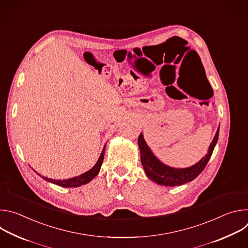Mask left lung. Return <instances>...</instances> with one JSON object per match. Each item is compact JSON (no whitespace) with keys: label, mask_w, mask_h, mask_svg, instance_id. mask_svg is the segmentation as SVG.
<instances>
[{"label":"left lung","mask_w":248,"mask_h":248,"mask_svg":"<svg viewBox=\"0 0 248 248\" xmlns=\"http://www.w3.org/2000/svg\"><path fill=\"white\" fill-rule=\"evenodd\" d=\"M219 128L215 134V137L212 140L209 146L208 153L195 165L185 168V169H174L163 164L156 156L152 153L143 138V134L140 133L138 137V146L140 149V159L144 170L148 178L158 185L165 186H182L186 183L193 181L196 176L204 170L208 161L211 158L212 153L217 144L219 138Z\"/></svg>","instance_id":"obj_1"}]
</instances>
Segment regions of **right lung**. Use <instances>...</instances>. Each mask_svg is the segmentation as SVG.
<instances>
[{
  "label": "right lung",
  "instance_id": "1",
  "mask_svg": "<svg viewBox=\"0 0 248 248\" xmlns=\"http://www.w3.org/2000/svg\"><path fill=\"white\" fill-rule=\"evenodd\" d=\"M105 147L106 146H104V148L102 150V153H101L97 163L95 164V166L91 170H87L86 172H84V173H82L78 176H75V178H73V179L62 180V181H61V180H52V179H48V178H46V176H43L39 173H37V174H39L41 178L44 179L45 181H47L49 183H52V184H55L57 186H62V187H78V186L86 185L89 182H91L100 171V169H101V166H102V163H103V160H104Z\"/></svg>",
  "mask_w": 248,
  "mask_h": 248
}]
</instances>
